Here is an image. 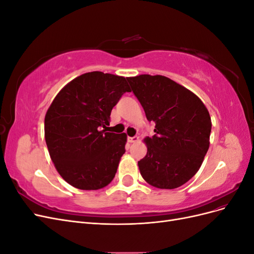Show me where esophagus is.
<instances>
[{
    "label": "esophagus",
    "mask_w": 254,
    "mask_h": 254,
    "mask_svg": "<svg viewBox=\"0 0 254 254\" xmlns=\"http://www.w3.org/2000/svg\"><path fill=\"white\" fill-rule=\"evenodd\" d=\"M139 141V136L135 135V136H128V142L129 143H135Z\"/></svg>",
    "instance_id": "esophagus-1"
}]
</instances>
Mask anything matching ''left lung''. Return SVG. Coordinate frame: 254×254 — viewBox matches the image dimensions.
I'll return each instance as SVG.
<instances>
[{"mask_svg": "<svg viewBox=\"0 0 254 254\" xmlns=\"http://www.w3.org/2000/svg\"><path fill=\"white\" fill-rule=\"evenodd\" d=\"M155 135L145 137L147 153L137 162L143 179L158 189L187 183L200 168L210 146L211 117L201 99L162 75L127 77Z\"/></svg>", "mask_w": 254, "mask_h": 254, "instance_id": "obj_1", "label": "left lung"}]
</instances>
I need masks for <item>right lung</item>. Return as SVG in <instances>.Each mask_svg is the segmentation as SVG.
<instances>
[{
	"label": "right lung",
	"instance_id": "add662e5",
	"mask_svg": "<svg viewBox=\"0 0 254 254\" xmlns=\"http://www.w3.org/2000/svg\"><path fill=\"white\" fill-rule=\"evenodd\" d=\"M130 92L125 77L82 74L54 98L44 119V136L57 172L72 187L99 190L113 180L125 153L126 133L108 132L110 114Z\"/></svg>",
	"mask_w": 254,
	"mask_h": 254
}]
</instances>
